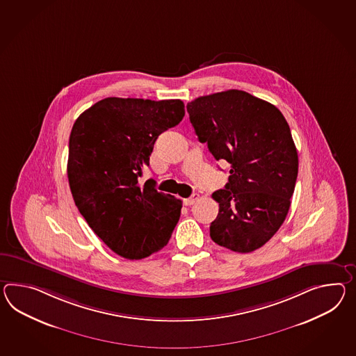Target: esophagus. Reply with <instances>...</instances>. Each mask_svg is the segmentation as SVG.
Returning a JSON list of instances; mask_svg holds the SVG:
<instances>
[{
	"mask_svg": "<svg viewBox=\"0 0 356 356\" xmlns=\"http://www.w3.org/2000/svg\"><path fill=\"white\" fill-rule=\"evenodd\" d=\"M198 200H200V194H193L191 197L185 200V204H186V206H193Z\"/></svg>",
	"mask_w": 356,
	"mask_h": 356,
	"instance_id": "1",
	"label": "esophagus"
}]
</instances>
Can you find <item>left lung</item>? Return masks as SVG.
Instances as JSON below:
<instances>
[{"label":"left lung","instance_id":"obj_1","mask_svg":"<svg viewBox=\"0 0 356 356\" xmlns=\"http://www.w3.org/2000/svg\"><path fill=\"white\" fill-rule=\"evenodd\" d=\"M186 111L200 143L232 165L225 189L212 194L220 206L212 241L239 253L260 248L284 222L298 174L284 115L241 90L200 96Z\"/></svg>","mask_w":356,"mask_h":356}]
</instances>
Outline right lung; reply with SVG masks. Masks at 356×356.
<instances>
[{
    "instance_id": "add662e5",
    "label": "right lung",
    "mask_w": 356,
    "mask_h": 356,
    "mask_svg": "<svg viewBox=\"0 0 356 356\" xmlns=\"http://www.w3.org/2000/svg\"><path fill=\"white\" fill-rule=\"evenodd\" d=\"M185 115L181 100L106 97L74 122L67 174L88 226L117 254L140 260L165 247L182 202L139 181L158 136Z\"/></svg>"
}]
</instances>
